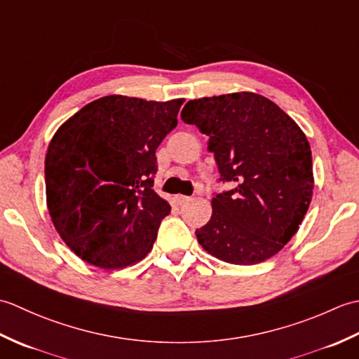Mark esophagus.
Here are the masks:
<instances>
[{"label":"esophagus","mask_w":359,"mask_h":359,"mask_svg":"<svg viewBox=\"0 0 359 359\" xmlns=\"http://www.w3.org/2000/svg\"><path fill=\"white\" fill-rule=\"evenodd\" d=\"M189 201H191V197H188V196H182V194L175 196V203H177V205H184V203H187Z\"/></svg>","instance_id":"34e87169"}]
</instances>
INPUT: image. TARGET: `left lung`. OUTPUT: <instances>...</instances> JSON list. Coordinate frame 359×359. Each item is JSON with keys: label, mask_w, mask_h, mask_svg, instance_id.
Returning a JSON list of instances; mask_svg holds the SVG:
<instances>
[{"label": "left lung", "mask_w": 359, "mask_h": 359, "mask_svg": "<svg viewBox=\"0 0 359 359\" xmlns=\"http://www.w3.org/2000/svg\"><path fill=\"white\" fill-rule=\"evenodd\" d=\"M182 120L210 137L222 182L210 222L196 231L205 251L236 265L264 262L299 230L313 196L306 134L276 103L255 93L189 100Z\"/></svg>", "instance_id": "8db88e82"}]
</instances>
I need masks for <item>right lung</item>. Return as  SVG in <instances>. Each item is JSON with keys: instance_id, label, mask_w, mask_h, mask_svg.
Segmentation results:
<instances>
[{"instance_id": "obj_1", "label": "right lung", "mask_w": 359, "mask_h": 359, "mask_svg": "<svg viewBox=\"0 0 359 359\" xmlns=\"http://www.w3.org/2000/svg\"><path fill=\"white\" fill-rule=\"evenodd\" d=\"M184 98L106 95L57 129L44 160L46 202L60 238L106 270L142 261L171 207L154 189L156 149Z\"/></svg>"}]
</instances>
